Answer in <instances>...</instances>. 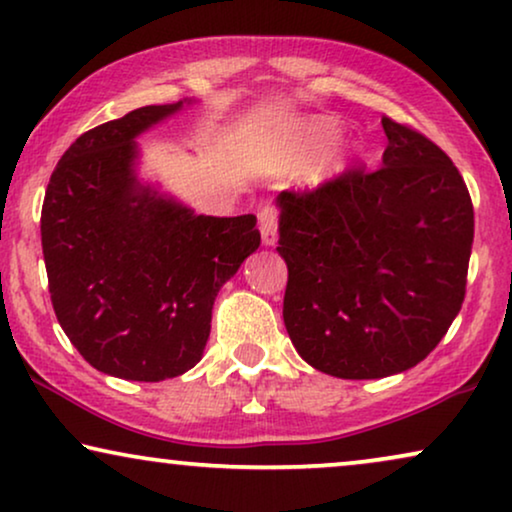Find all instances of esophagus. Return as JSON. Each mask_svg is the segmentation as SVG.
<instances>
[{
    "mask_svg": "<svg viewBox=\"0 0 512 512\" xmlns=\"http://www.w3.org/2000/svg\"><path fill=\"white\" fill-rule=\"evenodd\" d=\"M257 220H260V234L264 245H274L278 229V208L267 203V206H262L260 213H257Z\"/></svg>",
    "mask_w": 512,
    "mask_h": 512,
    "instance_id": "34e87169",
    "label": "esophagus"
}]
</instances>
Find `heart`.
Masks as SVG:
<instances>
[{
  "instance_id": "b5f03b06",
  "label": "heart",
  "mask_w": 512,
  "mask_h": 512,
  "mask_svg": "<svg viewBox=\"0 0 512 512\" xmlns=\"http://www.w3.org/2000/svg\"><path fill=\"white\" fill-rule=\"evenodd\" d=\"M337 133V124L330 119H313V121H306L295 131L292 135V149H297V152H311V149H318L320 145H325L327 140L335 138ZM344 166V156H335V159H330L327 163V168L330 170H339Z\"/></svg>"
}]
</instances>
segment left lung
Listing matches in <instances>:
<instances>
[{"mask_svg": "<svg viewBox=\"0 0 512 512\" xmlns=\"http://www.w3.org/2000/svg\"><path fill=\"white\" fill-rule=\"evenodd\" d=\"M381 126L384 166L278 196L285 330L306 363L339 379L421 363L466 297L475 227L466 182L426 135L388 117Z\"/></svg>", "mask_w": 512, "mask_h": 512, "instance_id": "1", "label": "left lung"}]
</instances>
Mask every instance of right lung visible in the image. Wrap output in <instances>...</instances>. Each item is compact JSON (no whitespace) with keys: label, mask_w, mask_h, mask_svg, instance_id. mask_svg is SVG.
Segmentation results:
<instances>
[{"label":"right lung","mask_w":512,"mask_h":512,"mask_svg":"<svg viewBox=\"0 0 512 512\" xmlns=\"http://www.w3.org/2000/svg\"><path fill=\"white\" fill-rule=\"evenodd\" d=\"M180 107L147 105L79 135L46 187L53 311L86 363L119 379L192 370L217 292L260 248L255 215H194L135 177V138Z\"/></svg>","instance_id":"1"}]
</instances>
